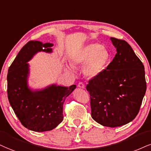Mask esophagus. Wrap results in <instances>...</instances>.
<instances>
[{"instance_id": "esophagus-1", "label": "esophagus", "mask_w": 151, "mask_h": 151, "mask_svg": "<svg viewBox=\"0 0 151 151\" xmlns=\"http://www.w3.org/2000/svg\"><path fill=\"white\" fill-rule=\"evenodd\" d=\"M78 87L79 88H81V89H85V85L83 83H79L78 85Z\"/></svg>"}]
</instances>
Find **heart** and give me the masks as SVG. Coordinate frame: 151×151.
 I'll return each mask as SVG.
<instances>
[{
	"instance_id": "heart-1",
	"label": "heart",
	"mask_w": 151,
	"mask_h": 151,
	"mask_svg": "<svg viewBox=\"0 0 151 151\" xmlns=\"http://www.w3.org/2000/svg\"><path fill=\"white\" fill-rule=\"evenodd\" d=\"M109 51L100 44L92 43L85 46L72 57L73 66H83V74L88 78H95L106 70L109 64ZM66 71L73 73V68L68 64L64 65Z\"/></svg>"
}]
</instances>
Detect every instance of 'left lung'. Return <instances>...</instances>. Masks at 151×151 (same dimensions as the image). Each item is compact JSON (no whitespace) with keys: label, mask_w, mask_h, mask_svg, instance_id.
<instances>
[{"label":"left lung","mask_w":151,"mask_h":151,"mask_svg":"<svg viewBox=\"0 0 151 151\" xmlns=\"http://www.w3.org/2000/svg\"><path fill=\"white\" fill-rule=\"evenodd\" d=\"M117 53L106 69L89 81L92 118L103 126L120 127L138 114L146 91L144 66L125 40L111 38Z\"/></svg>","instance_id":"8db88e82"}]
</instances>
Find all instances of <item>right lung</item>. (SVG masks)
Segmentation results:
<instances>
[{
    "label": "right lung",
    "mask_w": 151,
    "mask_h": 151,
    "mask_svg": "<svg viewBox=\"0 0 151 151\" xmlns=\"http://www.w3.org/2000/svg\"><path fill=\"white\" fill-rule=\"evenodd\" d=\"M53 43L27 42L13 61L7 76V97L21 123L34 132L50 131L63 120V104L76 88L52 84L42 89L29 85L30 65L28 62L38 52L52 53Z\"/></svg>",
    "instance_id": "add662e5"
}]
</instances>
